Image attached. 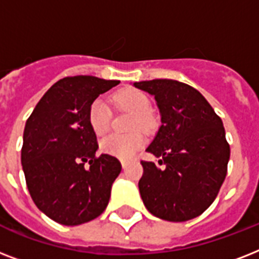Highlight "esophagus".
<instances>
[{"label":"esophagus","mask_w":259,"mask_h":259,"mask_svg":"<svg viewBox=\"0 0 259 259\" xmlns=\"http://www.w3.org/2000/svg\"><path fill=\"white\" fill-rule=\"evenodd\" d=\"M121 164H122V168H123V169H125L126 166H127V161H126V160H121Z\"/></svg>","instance_id":"esophagus-1"}]
</instances>
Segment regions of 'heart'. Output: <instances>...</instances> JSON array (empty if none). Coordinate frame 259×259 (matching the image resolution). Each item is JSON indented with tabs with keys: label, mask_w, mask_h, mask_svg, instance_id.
Instances as JSON below:
<instances>
[{
	"label": "heart",
	"mask_w": 259,
	"mask_h": 259,
	"mask_svg": "<svg viewBox=\"0 0 259 259\" xmlns=\"http://www.w3.org/2000/svg\"><path fill=\"white\" fill-rule=\"evenodd\" d=\"M114 105L118 109L127 110L133 113L130 119L129 134H110L101 141V149L106 154L119 158L132 157L144 145V137L137 129L149 132L153 127V118L150 111L149 98L136 89H123L113 95ZM89 125L97 136L103 134L110 129L111 114L107 103L102 98H98L91 103L89 109Z\"/></svg>",
	"instance_id": "obj_1"
}]
</instances>
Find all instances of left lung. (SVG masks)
Returning <instances> with one entry per match:
<instances>
[{"mask_svg":"<svg viewBox=\"0 0 259 259\" xmlns=\"http://www.w3.org/2000/svg\"><path fill=\"white\" fill-rule=\"evenodd\" d=\"M153 95L161 126L146 152L158 157L141 161L138 188L154 217L185 222L212 204L227 175L230 145L221 117L196 89L170 79L136 82Z\"/></svg>","mask_w":259,"mask_h":259,"instance_id":"8db88e82","label":"left lung"}]
</instances>
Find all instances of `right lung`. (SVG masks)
Returning <instances> with one entry per match:
<instances>
[{
  "label": "right lung",
  "instance_id": "add662e5",
  "mask_svg": "<svg viewBox=\"0 0 259 259\" xmlns=\"http://www.w3.org/2000/svg\"><path fill=\"white\" fill-rule=\"evenodd\" d=\"M118 83L89 75L63 78L26 119L21 148L26 187L37 208L60 225L93 221L109 204L122 166L114 156H97L87 115L99 94Z\"/></svg>",
  "mask_w": 259,
  "mask_h": 259
}]
</instances>
